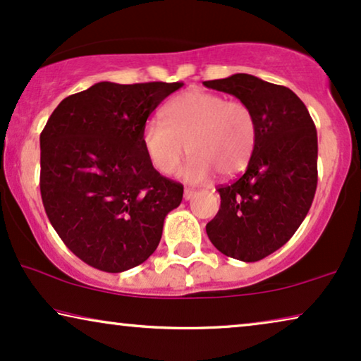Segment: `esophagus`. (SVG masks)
I'll use <instances>...</instances> for the list:
<instances>
[{"label": "esophagus", "instance_id": "34e87169", "mask_svg": "<svg viewBox=\"0 0 361 361\" xmlns=\"http://www.w3.org/2000/svg\"><path fill=\"white\" fill-rule=\"evenodd\" d=\"M194 195H195V192L192 190V189H185V190H184V199H185V200H190Z\"/></svg>", "mask_w": 361, "mask_h": 361}]
</instances>
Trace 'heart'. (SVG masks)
<instances>
[{"mask_svg": "<svg viewBox=\"0 0 361 361\" xmlns=\"http://www.w3.org/2000/svg\"><path fill=\"white\" fill-rule=\"evenodd\" d=\"M256 133V118L248 105L190 90L167 102L162 121H147L141 140L151 164L166 176L179 169L187 147L190 159L182 177L202 184L214 171L224 177L243 171L253 156Z\"/></svg>", "mask_w": 361, "mask_h": 361, "instance_id": "heart-1", "label": "heart"}]
</instances>
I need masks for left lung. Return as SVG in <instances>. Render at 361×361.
Segmentation results:
<instances>
[{"mask_svg":"<svg viewBox=\"0 0 361 361\" xmlns=\"http://www.w3.org/2000/svg\"><path fill=\"white\" fill-rule=\"evenodd\" d=\"M248 105L256 146L238 179L216 189L220 210L205 226L216 250L255 263L288 243L317 189V131L307 108L288 87L248 73L204 82Z\"/></svg>","mask_w":361,"mask_h":361,"instance_id":"left-lung-1","label":"left lung"}]
</instances>
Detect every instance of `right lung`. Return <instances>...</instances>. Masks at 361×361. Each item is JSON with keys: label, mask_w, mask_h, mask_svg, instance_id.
I'll return each instance as SVG.
<instances>
[{"label": "right lung", "mask_w": 361, "mask_h": 361, "mask_svg": "<svg viewBox=\"0 0 361 361\" xmlns=\"http://www.w3.org/2000/svg\"><path fill=\"white\" fill-rule=\"evenodd\" d=\"M180 82H98L59 103L41 133V197L67 248L123 273L154 253L184 187L152 167L142 128Z\"/></svg>", "instance_id": "1"}]
</instances>
